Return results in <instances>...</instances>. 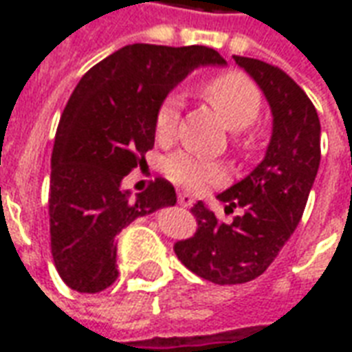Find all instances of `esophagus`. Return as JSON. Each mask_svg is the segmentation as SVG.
<instances>
[{"instance_id": "34e87169", "label": "esophagus", "mask_w": 352, "mask_h": 352, "mask_svg": "<svg viewBox=\"0 0 352 352\" xmlns=\"http://www.w3.org/2000/svg\"><path fill=\"white\" fill-rule=\"evenodd\" d=\"M179 206L192 207L194 206V198H192L190 194H184V192H181V194H179Z\"/></svg>"}]
</instances>
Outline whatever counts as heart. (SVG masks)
<instances>
[{
  "label": "heart",
  "instance_id": "heart-1",
  "mask_svg": "<svg viewBox=\"0 0 352 352\" xmlns=\"http://www.w3.org/2000/svg\"><path fill=\"white\" fill-rule=\"evenodd\" d=\"M201 92L230 130H245L258 118L262 96L256 85L243 73H221L207 80ZM179 111L181 100L177 96H168L162 101L154 116L156 141L169 143L175 138ZM164 169L173 183L181 184L188 190H204L207 186L222 183L226 179V168L221 162L207 160L183 151L171 154L164 164Z\"/></svg>",
  "mask_w": 352,
  "mask_h": 352
}]
</instances>
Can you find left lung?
Here are the masks:
<instances>
[{"label":"left lung","instance_id":"left-lung-1","mask_svg":"<svg viewBox=\"0 0 352 352\" xmlns=\"http://www.w3.org/2000/svg\"><path fill=\"white\" fill-rule=\"evenodd\" d=\"M264 92L273 130L264 160L217 198L226 211L245 213L232 224L217 221L204 201L192 207L196 234L177 241L175 254L190 272L217 285H241L270 267L302 221L320 164V120L307 94L272 64L234 56Z\"/></svg>","mask_w":352,"mask_h":352}]
</instances>
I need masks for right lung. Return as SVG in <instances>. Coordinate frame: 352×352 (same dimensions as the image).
Wrapping results in <instances>:
<instances>
[{
	"mask_svg": "<svg viewBox=\"0 0 352 352\" xmlns=\"http://www.w3.org/2000/svg\"><path fill=\"white\" fill-rule=\"evenodd\" d=\"M199 65H226L209 47L135 43L101 60L73 90L50 158V251L65 285L96 294L118 277L116 236L138 217L175 206L173 184L154 179L131 198L122 179L154 146L160 103Z\"/></svg>",
	"mask_w": 352,
	"mask_h": 352,
	"instance_id": "right-lung-1",
	"label": "right lung"
}]
</instances>
